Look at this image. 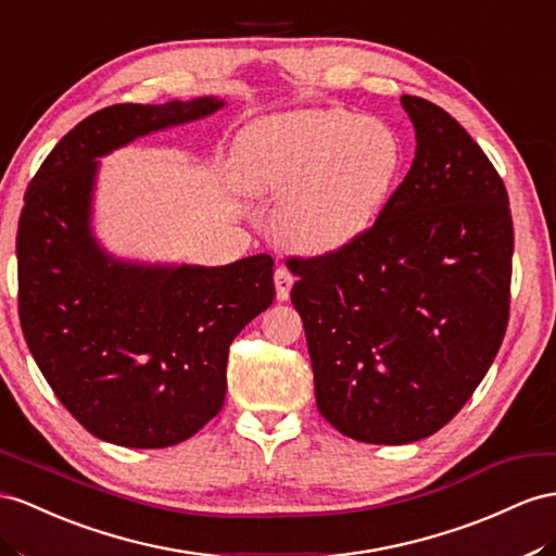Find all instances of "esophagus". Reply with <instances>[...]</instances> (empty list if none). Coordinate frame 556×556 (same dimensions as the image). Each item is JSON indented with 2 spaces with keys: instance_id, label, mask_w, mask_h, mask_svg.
<instances>
[{
  "instance_id": "esophagus-1",
  "label": "esophagus",
  "mask_w": 556,
  "mask_h": 556,
  "mask_svg": "<svg viewBox=\"0 0 556 556\" xmlns=\"http://www.w3.org/2000/svg\"><path fill=\"white\" fill-rule=\"evenodd\" d=\"M275 287H277L279 301H287V298L291 295V287H293V277L287 267H279L275 273Z\"/></svg>"
}]
</instances>
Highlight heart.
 I'll return each instance as SVG.
<instances>
[{
  "label": "heart",
  "instance_id": "b5f03b06",
  "mask_svg": "<svg viewBox=\"0 0 556 556\" xmlns=\"http://www.w3.org/2000/svg\"><path fill=\"white\" fill-rule=\"evenodd\" d=\"M400 166L402 142L390 126L343 108L255 122L235 146L239 185L279 197L277 235L305 253L359 237L378 218Z\"/></svg>",
  "mask_w": 556,
  "mask_h": 556
}]
</instances>
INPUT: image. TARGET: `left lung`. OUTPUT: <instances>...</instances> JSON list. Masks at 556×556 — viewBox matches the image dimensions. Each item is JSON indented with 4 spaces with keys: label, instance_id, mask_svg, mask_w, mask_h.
<instances>
[{
    "label": "left lung",
    "instance_id": "1",
    "mask_svg": "<svg viewBox=\"0 0 556 556\" xmlns=\"http://www.w3.org/2000/svg\"><path fill=\"white\" fill-rule=\"evenodd\" d=\"M416 156L371 227L291 255L319 414L366 444H410L467 404L507 331L515 227L505 182L446 110L402 96Z\"/></svg>",
    "mask_w": 556,
    "mask_h": 556
}]
</instances>
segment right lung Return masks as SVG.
<instances>
[{"label": "right lung", "instance_id": "right-lung-1", "mask_svg": "<svg viewBox=\"0 0 556 556\" xmlns=\"http://www.w3.org/2000/svg\"><path fill=\"white\" fill-rule=\"evenodd\" d=\"M223 101L119 103L65 134L18 218V317L53 394L117 446L166 448L220 414L232 340L275 301L267 253L225 267L117 263L89 230L96 156Z\"/></svg>", "mask_w": 556, "mask_h": 556}]
</instances>
